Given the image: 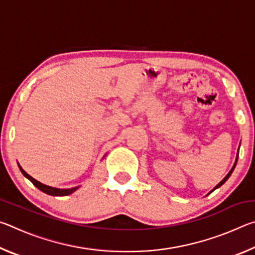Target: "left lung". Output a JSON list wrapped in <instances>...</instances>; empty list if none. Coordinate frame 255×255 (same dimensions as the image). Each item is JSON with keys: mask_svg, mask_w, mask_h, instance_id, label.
I'll return each instance as SVG.
<instances>
[{"mask_svg": "<svg viewBox=\"0 0 255 255\" xmlns=\"http://www.w3.org/2000/svg\"><path fill=\"white\" fill-rule=\"evenodd\" d=\"M237 158H239V152H237L236 161H235V163H234V165H233V167H232V169H231V171H230V172H228V173H227V175L225 176V178H224V179H223V180L221 181V182H219V183H218L217 185H216V187H215V188H214L213 190H211V191H210V192H213L215 189H217V188H219V187H221V185H222V184H224V183H225V182H226V181H227V179H228V178H230V176H231V174H232V172H233V171H234V169H235V165H236V163H237ZM210 192H209V193H210Z\"/></svg>", "mask_w": 255, "mask_h": 255, "instance_id": "left-lung-1", "label": "left lung"}]
</instances>
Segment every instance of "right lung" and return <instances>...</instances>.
I'll use <instances>...</instances> for the list:
<instances>
[{
    "mask_svg": "<svg viewBox=\"0 0 255 255\" xmlns=\"http://www.w3.org/2000/svg\"><path fill=\"white\" fill-rule=\"evenodd\" d=\"M20 167V171L22 172V174L25 176V178L29 179L30 181H31L32 184L34 185V187H37L38 189L40 190V191L47 193V195H50V196H67V195H71L72 192H74L75 190L79 188V187H75V188H71V189H57V188H53V187H49V185H46V184H42L40 183L39 181L34 180L32 176H30L27 172H24L22 170V167Z\"/></svg>",
    "mask_w": 255,
    "mask_h": 255,
    "instance_id": "right-lung-1",
    "label": "right lung"
}]
</instances>
